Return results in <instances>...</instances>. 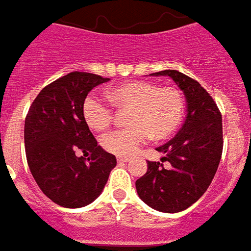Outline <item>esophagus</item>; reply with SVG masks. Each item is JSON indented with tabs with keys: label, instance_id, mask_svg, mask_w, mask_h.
<instances>
[{
	"label": "esophagus",
	"instance_id": "esophagus-1",
	"mask_svg": "<svg viewBox=\"0 0 251 251\" xmlns=\"http://www.w3.org/2000/svg\"><path fill=\"white\" fill-rule=\"evenodd\" d=\"M118 162L127 163V162H129V158H127V156H118Z\"/></svg>",
	"mask_w": 251,
	"mask_h": 251
}]
</instances>
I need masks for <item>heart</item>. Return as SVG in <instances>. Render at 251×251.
I'll use <instances>...</instances> for the list:
<instances>
[{"label": "heart", "mask_w": 251, "mask_h": 251, "mask_svg": "<svg viewBox=\"0 0 251 251\" xmlns=\"http://www.w3.org/2000/svg\"><path fill=\"white\" fill-rule=\"evenodd\" d=\"M107 96L115 107L129 109L127 122L131 126L113 129L100 139L101 147L115 155H133L151 136L167 138L183 119L184 98L176 87L128 81L111 88ZM83 116L92 129L103 131L112 123L113 112L109 104L92 93L84 100Z\"/></svg>", "instance_id": "obj_1"}]
</instances>
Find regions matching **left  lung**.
Segmentation results:
<instances>
[{"label":"left lung","instance_id":"obj_1","mask_svg":"<svg viewBox=\"0 0 251 251\" xmlns=\"http://www.w3.org/2000/svg\"><path fill=\"white\" fill-rule=\"evenodd\" d=\"M168 76L183 91L187 113L183 126L170 142L156 148L162 162H148L147 173L136 180L139 198L153 210L179 213L206 193L222 156V115L206 89L175 69L151 73Z\"/></svg>","mask_w":251,"mask_h":251}]
</instances>
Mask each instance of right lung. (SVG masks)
I'll return each instance as SVG.
<instances>
[{
  "mask_svg": "<svg viewBox=\"0 0 251 251\" xmlns=\"http://www.w3.org/2000/svg\"><path fill=\"white\" fill-rule=\"evenodd\" d=\"M108 80L68 73L44 88L29 108L24 128L28 166L41 191L58 206L92 203L116 166L115 155L98 146L83 116L88 93Z\"/></svg>",
  "mask_w": 251,
  "mask_h": 251,
  "instance_id": "add662e5",
  "label": "right lung"
}]
</instances>
